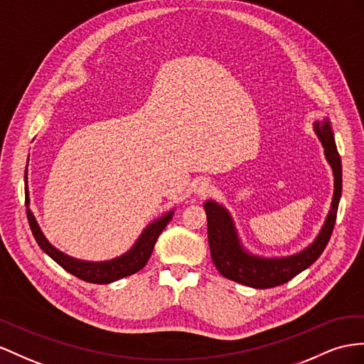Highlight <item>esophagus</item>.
I'll list each match as a JSON object with an SVG mask.
<instances>
[{"mask_svg": "<svg viewBox=\"0 0 364 364\" xmlns=\"http://www.w3.org/2000/svg\"><path fill=\"white\" fill-rule=\"evenodd\" d=\"M210 191V184L206 180H198L195 183V192L198 195H206Z\"/></svg>", "mask_w": 364, "mask_h": 364, "instance_id": "34e87169", "label": "esophagus"}]
</instances>
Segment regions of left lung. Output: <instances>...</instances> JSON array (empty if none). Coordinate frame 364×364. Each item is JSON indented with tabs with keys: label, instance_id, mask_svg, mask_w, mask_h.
<instances>
[{
	"label": "left lung",
	"instance_id": "1",
	"mask_svg": "<svg viewBox=\"0 0 364 364\" xmlns=\"http://www.w3.org/2000/svg\"><path fill=\"white\" fill-rule=\"evenodd\" d=\"M314 130L316 136L320 138L324 147L326 160L331 164L333 172V197L331 210L326 217L320 234L312 241V245L294 255L275 258L254 255L241 245L234 220H232L228 209L217 201L208 200L204 203V210H206L208 215L210 257L223 277L255 289L275 287L287 283L289 279L303 272L323 254L332 235L341 197V160L337 146H335L329 119L326 118L324 121H315Z\"/></svg>",
	"mask_w": 364,
	"mask_h": 364
}]
</instances>
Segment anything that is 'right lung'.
<instances>
[{"mask_svg": "<svg viewBox=\"0 0 364 364\" xmlns=\"http://www.w3.org/2000/svg\"><path fill=\"white\" fill-rule=\"evenodd\" d=\"M26 208H27V220H29V226L32 234L36 240V243L43 249V252L48 254L55 263H58L64 271L69 274L78 277L82 282L95 283V284H107L112 282H117L119 278H124L138 272L139 269H143L147 263V259L151 258L154 246L156 243L158 237L163 232V229L167 226V223L172 220L173 210L167 212L166 215L160 217L151 223L139 235L136 243L132 246V249L127 250L126 254L121 257H117L109 262H85V259L72 258L66 254H63L55 246L49 243V240L44 237L41 232L38 223H36L32 210L29 209V189H27V169H26Z\"/></svg>", "mask_w": 364, "mask_h": 364, "instance_id": "1", "label": "right lung"}]
</instances>
